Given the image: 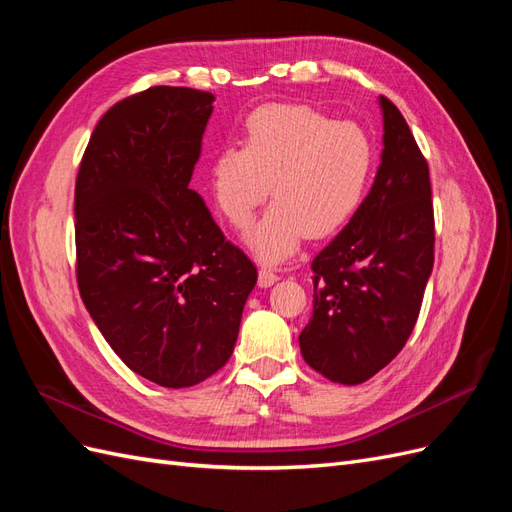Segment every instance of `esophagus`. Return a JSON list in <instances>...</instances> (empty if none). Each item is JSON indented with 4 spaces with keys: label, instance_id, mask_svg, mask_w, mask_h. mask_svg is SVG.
<instances>
[{
    "label": "esophagus",
    "instance_id": "esophagus-1",
    "mask_svg": "<svg viewBox=\"0 0 512 512\" xmlns=\"http://www.w3.org/2000/svg\"><path fill=\"white\" fill-rule=\"evenodd\" d=\"M277 280H280V275H277L271 267H262V269L258 271V286H260V288H269V286H273Z\"/></svg>",
    "mask_w": 512,
    "mask_h": 512
}]
</instances>
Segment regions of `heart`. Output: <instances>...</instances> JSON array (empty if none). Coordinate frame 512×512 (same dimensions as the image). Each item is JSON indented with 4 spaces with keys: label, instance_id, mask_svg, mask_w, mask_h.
I'll use <instances>...</instances> for the list:
<instances>
[{
    "label": "heart",
    "instance_id": "1",
    "mask_svg": "<svg viewBox=\"0 0 512 512\" xmlns=\"http://www.w3.org/2000/svg\"><path fill=\"white\" fill-rule=\"evenodd\" d=\"M374 160V143L359 123L312 106L273 104L247 117L241 147L215 153L211 194L226 222L241 230L269 192L275 203L247 232V245L260 260H284L307 235L327 237L352 218Z\"/></svg>",
    "mask_w": 512,
    "mask_h": 512
}]
</instances>
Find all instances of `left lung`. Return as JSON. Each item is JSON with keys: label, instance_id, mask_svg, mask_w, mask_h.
<instances>
[{"label": "left lung", "instance_id": "obj_1", "mask_svg": "<svg viewBox=\"0 0 512 512\" xmlns=\"http://www.w3.org/2000/svg\"><path fill=\"white\" fill-rule=\"evenodd\" d=\"M380 106L376 181L314 258V314L299 335L305 363L339 384L369 380L406 346L433 267L429 166L399 108Z\"/></svg>", "mask_w": 512, "mask_h": 512}]
</instances>
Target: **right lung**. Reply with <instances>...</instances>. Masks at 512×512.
Masks as SVG:
<instances>
[{
  "mask_svg": "<svg viewBox=\"0 0 512 512\" xmlns=\"http://www.w3.org/2000/svg\"><path fill=\"white\" fill-rule=\"evenodd\" d=\"M215 96L156 85L98 121L74 188L76 282L119 359L166 389L222 369L258 271L190 179Z\"/></svg>",
  "mask_w": 512,
  "mask_h": 512,
  "instance_id": "obj_1",
  "label": "right lung"
}]
</instances>
